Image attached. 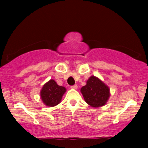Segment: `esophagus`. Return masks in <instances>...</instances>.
<instances>
[{
    "instance_id": "34e87169",
    "label": "esophagus",
    "mask_w": 148,
    "mask_h": 148,
    "mask_svg": "<svg viewBox=\"0 0 148 148\" xmlns=\"http://www.w3.org/2000/svg\"><path fill=\"white\" fill-rule=\"evenodd\" d=\"M71 88H72V89H77L78 86H77V85L75 84V85H74V86H71Z\"/></svg>"
}]
</instances>
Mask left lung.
<instances>
[{
    "label": "left lung",
    "mask_w": 148,
    "mask_h": 148,
    "mask_svg": "<svg viewBox=\"0 0 148 148\" xmlns=\"http://www.w3.org/2000/svg\"><path fill=\"white\" fill-rule=\"evenodd\" d=\"M81 92L86 103L93 107L103 106L110 96L108 86L94 76L89 78L87 84L81 88Z\"/></svg>",
    "instance_id": "obj_1"
}]
</instances>
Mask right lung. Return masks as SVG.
Here are the masks:
<instances>
[{"instance_id": "add662e5", "label": "right lung", "mask_w": 148, "mask_h": 148, "mask_svg": "<svg viewBox=\"0 0 148 148\" xmlns=\"http://www.w3.org/2000/svg\"><path fill=\"white\" fill-rule=\"evenodd\" d=\"M65 91V88L58 86L54 80L51 79L44 85L40 95L46 106L52 107L60 102Z\"/></svg>"}]
</instances>
